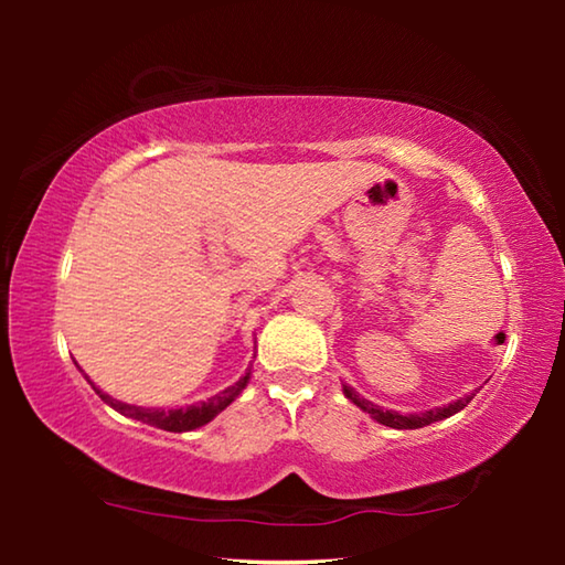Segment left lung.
Returning <instances> with one entry per match:
<instances>
[{"mask_svg": "<svg viewBox=\"0 0 565 565\" xmlns=\"http://www.w3.org/2000/svg\"><path fill=\"white\" fill-rule=\"evenodd\" d=\"M343 394H347L359 408H363V411H366V414H371V418H376L379 424L391 426V428H424L428 424H434V420H441V418H448V416L458 414V411H461L468 404V401L473 398V396H466V398L454 401V404H448L444 408L426 411V414H408V416H404V414H398V411H384V408L374 406V404H371V401L361 398L351 386H343Z\"/></svg>", "mask_w": 565, "mask_h": 565, "instance_id": "obj_1", "label": "left lung"}]
</instances>
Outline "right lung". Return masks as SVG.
I'll list each match as a JSON object with an SVG mask.
<instances>
[{"instance_id": "obj_1", "label": "right lung", "mask_w": 565, "mask_h": 565, "mask_svg": "<svg viewBox=\"0 0 565 565\" xmlns=\"http://www.w3.org/2000/svg\"><path fill=\"white\" fill-rule=\"evenodd\" d=\"M246 381H248V374L238 379L234 386L222 391V394H216L209 401H202V404L186 406V408H171V411L129 406V404H121V401H117V398H111L109 394H104V391H99V388H94V391H97L104 404H109L114 411H119L121 416L137 418V420H141V424L164 428V431L181 434V431H191V428L209 424V420H212L218 411H224L228 404H232V401L238 396V391L246 386Z\"/></svg>"}]
</instances>
